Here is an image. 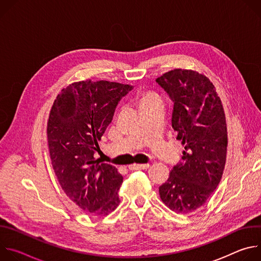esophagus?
<instances>
[{"mask_svg": "<svg viewBox=\"0 0 261 261\" xmlns=\"http://www.w3.org/2000/svg\"><path fill=\"white\" fill-rule=\"evenodd\" d=\"M150 164H132L129 166L130 170H139V169H147Z\"/></svg>", "mask_w": 261, "mask_h": 261, "instance_id": "1", "label": "esophagus"}]
</instances>
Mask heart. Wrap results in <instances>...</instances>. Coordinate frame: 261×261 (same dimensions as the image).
I'll list each match as a JSON object with an SVG mask.
<instances>
[{
	"label": "heart",
	"mask_w": 261,
	"mask_h": 261,
	"mask_svg": "<svg viewBox=\"0 0 261 261\" xmlns=\"http://www.w3.org/2000/svg\"><path fill=\"white\" fill-rule=\"evenodd\" d=\"M138 101H139V105H140V108L146 106V105H150L154 102H157V101H161L160 100V97L158 94H156L155 92H152V91H146V92H142L139 94L138 96Z\"/></svg>",
	"instance_id": "1"
}]
</instances>
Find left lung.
<instances>
[{
	"mask_svg": "<svg viewBox=\"0 0 261 261\" xmlns=\"http://www.w3.org/2000/svg\"><path fill=\"white\" fill-rule=\"evenodd\" d=\"M173 102L171 125L185 146L182 162L159 187L171 211L189 214L202 206L219 185L227 153L224 109L215 86L203 74L173 69L156 80Z\"/></svg>",
	"mask_w": 261,
	"mask_h": 261,
	"instance_id": "8db88e82",
	"label": "left lung"
}]
</instances>
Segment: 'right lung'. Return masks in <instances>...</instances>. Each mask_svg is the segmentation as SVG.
I'll return each instance as SVG.
<instances>
[{
	"instance_id": "right-lung-1",
	"label": "right lung",
	"mask_w": 261,
	"mask_h": 261,
	"mask_svg": "<svg viewBox=\"0 0 261 261\" xmlns=\"http://www.w3.org/2000/svg\"><path fill=\"white\" fill-rule=\"evenodd\" d=\"M132 86L107 81L73 83L57 96L47 122L51 165L65 194L83 211L105 216L120 203L118 169L95 160L119 101Z\"/></svg>"
}]
</instances>
